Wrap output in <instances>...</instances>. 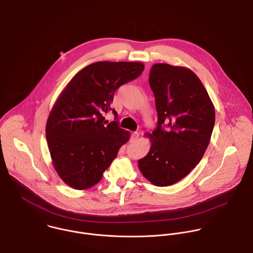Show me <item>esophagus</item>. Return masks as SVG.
Listing matches in <instances>:
<instances>
[{"label": "esophagus", "instance_id": "obj_1", "mask_svg": "<svg viewBox=\"0 0 253 253\" xmlns=\"http://www.w3.org/2000/svg\"><path fill=\"white\" fill-rule=\"evenodd\" d=\"M139 136H140V133H139V132H133L132 135H131L132 141H136V140L139 138Z\"/></svg>", "mask_w": 253, "mask_h": 253}]
</instances>
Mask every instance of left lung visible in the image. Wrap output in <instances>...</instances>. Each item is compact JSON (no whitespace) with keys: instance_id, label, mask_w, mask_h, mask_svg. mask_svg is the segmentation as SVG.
<instances>
[{"instance_id":"8db88e82","label":"left lung","mask_w":253,"mask_h":253,"mask_svg":"<svg viewBox=\"0 0 253 253\" xmlns=\"http://www.w3.org/2000/svg\"><path fill=\"white\" fill-rule=\"evenodd\" d=\"M149 83L158 126L149 134L148 155L138 163L149 181L164 187L185 177L203 158L215 125V107L199 78L187 68L155 64Z\"/></svg>"}]
</instances>
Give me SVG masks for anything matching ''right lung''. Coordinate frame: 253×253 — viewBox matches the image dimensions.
I'll return each mask as SVG.
<instances>
[{
    "label": "right lung",
    "instance_id": "add662e5",
    "mask_svg": "<svg viewBox=\"0 0 253 253\" xmlns=\"http://www.w3.org/2000/svg\"><path fill=\"white\" fill-rule=\"evenodd\" d=\"M140 62H96L81 70L56 100L46 123V139L55 170L74 189L95 185L127 143L130 133L118 121L105 125L113 94L137 79Z\"/></svg>",
    "mask_w": 253,
    "mask_h": 253
}]
</instances>
